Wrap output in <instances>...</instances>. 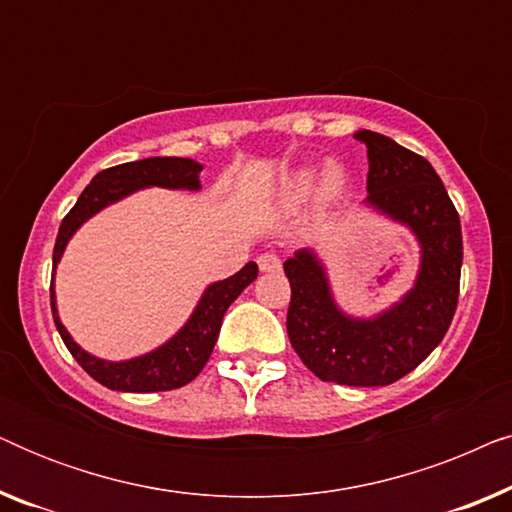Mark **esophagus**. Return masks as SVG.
<instances>
[{"label":"esophagus","instance_id":"obj_1","mask_svg":"<svg viewBox=\"0 0 512 512\" xmlns=\"http://www.w3.org/2000/svg\"><path fill=\"white\" fill-rule=\"evenodd\" d=\"M258 268L263 272H279L282 270V258L277 254H261L258 256Z\"/></svg>","mask_w":512,"mask_h":512}]
</instances>
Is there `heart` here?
I'll return each mask as SVG.
<instances>
[{
	"mask_svg": "<svg viewBox=\"0 0 512 512\" xmlns=\"http://www.w3.org/2000/svg\"><path fill=\"white\" fill-rule=\"evenodd\" d=\"M324 179H326V186H328V188H338L340 181H342V174H340L338 167H328L326 174H324ZM312 186H314V172L307 170V172H303V174H298V179H296V191H298L300 195H305L307 191H310Z\"/></svg>",
	"mask_w": 512,
	"mask_h": 512,
	"instance_id": "heart-1",
	"label": "heart"
}]
</instances>
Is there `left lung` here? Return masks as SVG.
<instances>
[{"instance_id": "obj_1", "label": "left lung", "mask_w": 512, "mask_h": 512, "mask_svg": "<svg viewBox=\"0 0 512 512\" xmlns=\"http://www.w3.org/2000/svg\"><path fill=\"white\" fill-rule=\"evenodd\" d=\"M368 149V205L405 223L422 244L415 289L380 317L342 314L326 272L310 251L284 263L291 284L286 331L300 361L319 380L347 387H387L412 373L445 338L459 300L461 223L443 181L419 153L359 130Z\"/></svg>"}]
</instances>
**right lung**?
<instances>
[{"label":"right lung","instance_id":"add662e5","mask_svg":"<svg viewBox=\"0 0 512 512\" xmlns=\"http://www.w3.org/2000/svg\"><path fill=\"white\" fill-rule=\"evenodd\" d=\"M202 165L191 158H144L135 163H123L116 167L97 172L95 179L83 188V193L76 200V205L69 209V214L62 219L58 237H55L53 249V277L55 265H58L62 251L67 247V240L74 235V230L83 221L90 219L109 202H116L130 195L137 188L146 186H163V188H188L198 191ZM258 277V265L247 263L233 277L216 282L205 291V296L195 307L193 317L188 324L174 335L170 342L158 347L156 352L139 356V359L111 363L100 361L95 356L76 345L72 335L60 324L58 310H55V291L51 282V310L53 321L58 326V333L65 342L69 354L79 361V366L86 373L102 384V387L114 391H132V394H151V391H170L179 389L200 375L205 363L212 356V349L219 338L223 314L230 303L247 289Z\"/></svg>","mask_w":512,"mask_h":512}]
</instances>
